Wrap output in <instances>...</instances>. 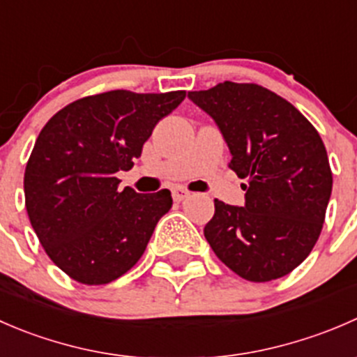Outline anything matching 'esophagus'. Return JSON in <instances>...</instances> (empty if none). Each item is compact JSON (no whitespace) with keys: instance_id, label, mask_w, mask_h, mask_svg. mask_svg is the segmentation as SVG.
<instances>
[{"instance_id":"esophagus-1","label":"esophagus","mask_w":357,"mask_h":357,"mask_svg":"<svg viewBox=\"0 0 357 357\" xmlns=\"http://www.w3.org/2000/svg\"><path fill=\"white\" fill-rule=\"evenodd\" d=\"M188 197H190V192L188 190L181 188V186L172 190V199H174V202H183L185 199H188Z\"/></svg>"}]
</instances>
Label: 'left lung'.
I'll return each mask as SVG.
<instances>
[{
  "label": "left lung",
  "mask_w": 357,
  "mask_h": 357,
  "mask_svg": "<svg viewBox=\"0 0 357 357\" xmlns=\"http://www.w3.org/2000/svg\"><path fill=\"white\" fill-rule=\"evenodd\" d=\"M188 98L207 112L245 179V205L214 200L204 235L238 276L262 283L294 271L316 245L332 195V169L314 126L254 82L225 81Z\"/></svg>",
  "instance_id": "1"
}]
</instances>
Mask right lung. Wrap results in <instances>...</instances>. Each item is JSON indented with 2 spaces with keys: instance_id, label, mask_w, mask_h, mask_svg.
I'll list each match as a JSON object with an SVG mask.
<instances>
[{
  "instance_id": "right-lung-1",
  "label": "right lung",
  "mask_w": 357,
  "mask_h": 357,
  "mask_svg": "<svg viewBox=\"0 0 357 357\" xmlns=\"http://www.w3.org/2000/svg\"><path fill=\"white\" fill-rule=\"evenodd\" d=\"M185 96L114 89L68 103L41 129L25 165V208L48 257L72 280L105 285L143 255L171 192H119L115 174L135 165Z\"/></svg>"
}]
</instances>
